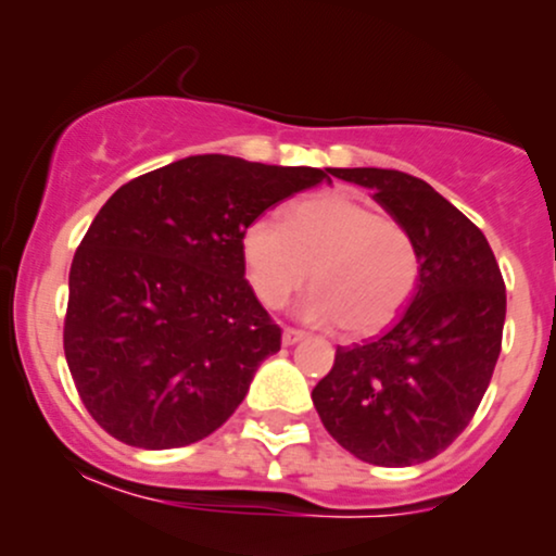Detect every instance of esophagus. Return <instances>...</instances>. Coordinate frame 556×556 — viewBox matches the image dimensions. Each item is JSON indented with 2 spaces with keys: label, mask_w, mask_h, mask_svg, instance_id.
Wrapping results in <instances>:
<instances>
[{
  "label": "esophagus",
  "mask_w": 556,
  "mask_h": 556,
  "mask_svg": "<svg viewBox=\"0 0 556 556\" xmlns=\"http://www.w3.org/2000/svg\"><path fill=\"white\" fill-rule=\"evenodd\" d=\"M300 340H305V331H300V329H292V327H287V329L282 331V342L287 344V348H290V344L300 342Z\"/></svg>",
  "instance_id": "1"
}]
</instances>
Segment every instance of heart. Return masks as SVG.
<instances>
[{"mask_svg":"<svg viewBox=\"0 0 556 556\" xmlns=\"http://www.w3.org/2000/svg\"><path fill=\"white\" fill-rule=\"evenodd\" d=\"M242 261L253 290L279 308L305 282L314 290L300 316L350 334L384 329L410 303L420 277V253L397 219L381 216L348 193H324L295 203L287 222L258 216L242 232Z\"/></svg>","mask_w":556,"mask_h":556,"instance_id":"b5f03b06","label":"heart"}]
</instances>
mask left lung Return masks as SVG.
Masks as SVG:
<instances>
[{
	"label": "left lung",
	"instance_id": "obj_1",
	"mask_svg": "<svg viewBox=\"0 0 556 556\" xmlns=\"http://www.w3.org/2000/svg\"><path fill=\"white\" fill-rule=\"evenodd\" d=\"M363 185L416 240L413 300L384 334L337 348L314 387L324 429L363 463L437 457L476 416L502 350L507 292L489 240L429 182L397 169H329Z\"/></svg>",
	"mask_w": 556,
	"mask_h": 556
}]
</instances>
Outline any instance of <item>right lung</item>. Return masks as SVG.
I'll list each match as a JSON object with an SVG mask.
<instances>
[{"label":"right lung","instance_id":"add662e5","mask_svg":"<svg viewBox=\"0 0 556 556\" xmlns=\"http://www.w3.org/2000/svg\"><path fill=\"white\" fill-rule=\"evenodd\" d=\"M329 169L203 154L125 182L70 266L65 358L106 433L175 450L219 429L282 344L245 279L242 232Z\"/></svg>","mask_w":556,"mask_h":556}]
</instances>
